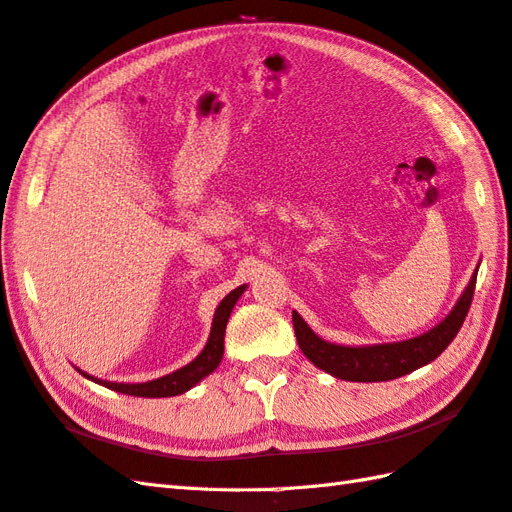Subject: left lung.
Instances as JSON below:
<instances>
[{"label":"left lung","instance_id":"obj_1","mask_svg":"<svg viewBox=\"0 0 512 512\" xmlns=\"http://www.w3.org/2000/svg\"><path fill=\"white\" fill-rule=\"evenodd\" d=\"M477 270L473 273L469 286L462 292V297L449 312V317L440 321L436 328L424 332L422 336L400 343H383V345H365V347H345L334 345L319 339L308 323L297 312H292V325H295L297 343L301 352L323 372H328L341 380H354V383H383L405 376L413 369L431 363L438 358L449 343L460 332L462 323L469 314L473 292H475Z\"/></svg>","mask_w":512,"mask_h":512}]
</instances>
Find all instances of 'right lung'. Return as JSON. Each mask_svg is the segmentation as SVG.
<instances>
[{"instance_id":"right-lung-1","label":"right lung","mask_w":512,"mask_h":512,"mask_svg":"<svg viewBox=\"0 0 512 512\" xmlns=\"http://www.w3.org/2000/svg\"><path fill=\"white\" fill-rule=\"evenodd\" d=\"M246 290V286H239L233 292H228V295L222 299L220 306L215 310V317H213V328H211V336L209 341H206L204 350L193 358L189 365H184L176 372H171L162 378L156 380H147V383H110V380H101V378H94L88 376L85 372H79L94 380V383H99L107 389H114V391H121V394L127 396H143V398H169V396H178L184 394V391H189L193 385H198L204 376H209L213 369L220 365L222 356H224V332H226V323L228 317H231V310L237 303V299L242 297V292Z\"/></svg>"}]
</instances>
